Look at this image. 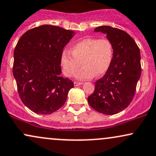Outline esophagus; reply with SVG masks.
Masks as SVG:
<instances>
[{"label":"esophagus","mask_w":156,"mask_h":156,"mask_svg":"<svg viewBox=\"0 0 156 156\" xmlns=\"http://www.w3.org/2000/svg\"><path fill=\"white\" fill-rule=\"evenodd\" d=\"M82 84H83L82 82H74V86H78L82 85Z\"/></svg>","instance_id":"34e87169"}]
</instances>
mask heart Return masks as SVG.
Instances as JSON below:
<instances>
[{
    "label": "heart",
    "mask_w": 156,
    "mask_h": 156,
    "mask_svg": "<svg viewBox=\"0 0 156 156\" xmlns=\"http://www.w3.org/2000/svg\"><path fill=\"white\" fill-rule=\"evenodd\" d=\"M70 51L65 50L61 55V65L66 76L72 77L77 73L80 80L100 76L108 70L113 57V46L107 38H86L73 46Z\"/></svg>",
    "instance_id": "1"
}]
</instances>
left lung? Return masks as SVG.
<instances>
[{
  "instance_id": "obj_1",
  "label": "left lung",
  "mask_w": 156,
  "mask_h": 156,
  "mask_svg": "<svg viewBox=\"0 0 156 156\" xmlns=\"http://www.w3.org/2000/svg\"><path fill=\"white\" fill-rule=\"evenodd\" d=\"M94 32H102L113 46L111 65L105 76L95 82L89 105L105 115L119 113L129 105L141 76L140 51L134 39L122 30L100 26Z\"/></svg>"
}]
</instances>
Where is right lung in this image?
Wrapping results in <instances>:
<instances>
[{
    "mask_svg": "<svg viewBox=\"0 0 156 156\" xmlns=\"http://www.w3.org/2000/svg\"><path fill=\"white\" fill-rule=\"evenodd\" d=\"M74 31L44 24L22 35L14 51L13 75L25 106L37 114L48 115L62 107L72 80L60 75L61 55Z\"/></svg>",
    "mask_w": 156,
    "mask_h": 156,
    "instance_id": "1",
    "label": "right lung"
}]
</instances>
